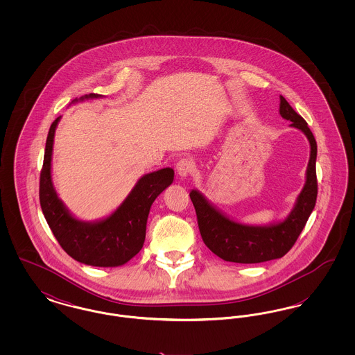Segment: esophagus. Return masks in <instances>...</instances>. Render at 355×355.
<instances>
[{"label": "esophagus", "instance_id": "obj_1", "mask_svg": "<svg viewBox=\"0 0 355 355\" xmlns=\"http://www.w3.org/2000/svg\"><path fill=\"white\" fill-rule=\"evenodd\" d=\"M177 173H178V175L181 177V178H186L190 173H191V170H193V164H191V161L190 159H187V158H181L178 162H177Z\"/></svg>", "mask_w": 355, "mask_h": 355}]
</instances>
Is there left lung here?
Instances as JSON below:
<instances>
[{
  "mask_svg": "<svg viewBox=\"0 0 355 355\" xmlns=\"http://www.w3.org/2000/svg\"><path fill=\"white\" fill-rule=\"evenodd\" d=\"M279 114L290 121V126L301 130L310 144V158L304 185L295 203L284 220L268 225L238 222L210 202L197 189L190 191L196 207L200 232L205 245L223 261L236 263H259L282 258L293 248L314 210L317 201V142L304 121L279 96Z\"/></svg>",
  "mask_w": 355,
  "mask_h": 355,
  "instance_id": "8db88e82",
  "label": "left lung"
}]
</instances>
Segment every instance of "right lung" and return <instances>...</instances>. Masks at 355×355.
Returning <instances> with one entry per match:
<instances>
[{"instance_id":"right-lung-1","label":"right lung","mask_w":355,"mask_h":355,"mask_svg":"<svg viewBox=\"0 0 355 355\" xmlns=\"http://www.w3.org/2000/svg\"><path fill=\"white\" fill-rule=\"evenodd\" d=\"M101 97L90 93L71 103ZM60 119L61 116L49 129L40 177V203L44 217L61 248L73 259L97 268L122 266L142 249L150 207L155 198L173 184L174 170L164 168L144 174L113 213L100 220H80L58 198L53 185L51 157Z\"/></svg>"}]
</instances>
